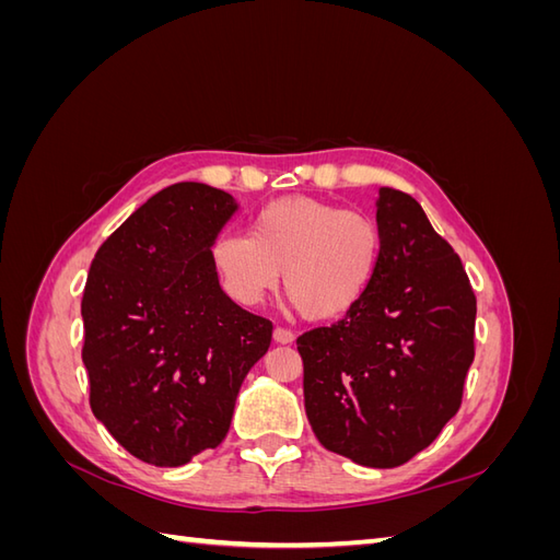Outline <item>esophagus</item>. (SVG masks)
Listing matches in <instances>:
<instances>
[{
	"label": "esophagus",
	"mask_w": 560,
	"mask_h": 560,
	"mask_svg": "<svg viewBox=\"0 0 560 560\" xmlns=\"http://www.w3.org/2000/svg\"><path fill=\"white\" fill-rule=\"evenodd\" d=\"M273 341L280 343V346H290L294 341V334L290 329H282V327H276L273 329Z\"/></svg>",
	"instance_id": "obj_1"
}]
</instances>
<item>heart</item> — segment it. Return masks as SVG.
<instances>
[{
    "instance_id": "heart-1",
    "label": "heart",
    "mask_w": 560,
    "mask_h": 560,
    "mask_svg": "<svg viewBox=\"0 0 560 560\" xmlns=\"http://www.w3.org/2000/svg\"><path fill=\"white\" fill-rule=\"evenodd\" d=\"M383 233L374 217L315 198L268 202L249 235L222 233L210 261L222 290L241 306H257L280 282L303 317L329 322L348 315L374 282Z\"/></svg>"
}]
</instances>
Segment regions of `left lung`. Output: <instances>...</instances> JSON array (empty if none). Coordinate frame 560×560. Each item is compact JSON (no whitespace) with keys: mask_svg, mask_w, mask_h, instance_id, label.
I'll use <instances>...</instances> for the list:
<instances>
[{"mask_svg":"<svg viewBox=\"0 0 560 560\" xmlns=\"http://www.w3.org/2000/svg\"><path fill=\"white\" fill-rule=\"evenodd\" d=\"M383 257L360 306L296 338L317 442L364 467H399L457 413L474 360V299L463 261L420 202L383 186Z\"/></svg>","mask_w":560,"mask_h":560,"instance_id":"1","label":"left lung"}]
</instances>
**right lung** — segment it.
Listing matches in <instances>:
<instances>
[{
  "label": "right lung",
  "mask_w": 560,
  "mask_h": 560,
  "mask_svg": "<svg viewBox=\"0 0 560 560\" xmlns=\"http://www.w3.org/2000/svg\"><path fill=\"white\" fill-rule=\"evenodd\" d=\"M238 212L222 189L179 182L97 249L81 299L91 409L130 455L179 467L229 432L273 325L233 303L210 261Z\"/></svg>",
  "instance_id": "right-lung-1"
}]
</instances>
